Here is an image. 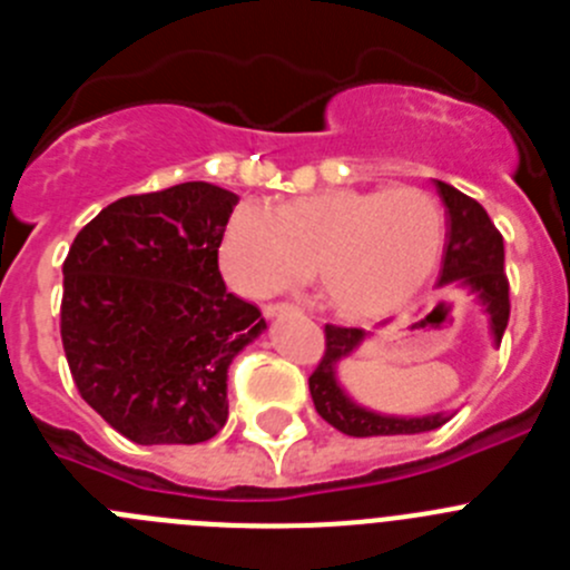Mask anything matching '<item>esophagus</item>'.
<instances>
[{"label": "esophagus", "instance_id": "34e87169", "mask_svg": "<svg viewBox=\"0 0 570 570\" xmlns=\"http://www.w3.org/2000/svg\"><path fill=\"white\" fill-rule=\"evenodd\" d=\"M296 305H288V302H274V305H265V316L268 320H274V316H291L296 314Z\"/></svg>", "mask_w": 570, "mask_h": 570}]
</instances>
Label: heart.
<instances>
[{"mask_svg": "<svg viewBox=\"0 0 570 570\" xmlns=\"http://www.w3.org/2000/svg\"><path fill=\"white\" fill-rule=\"evenodd\" d=\"M445 216L420 188H328L279 210L242 203L225 225L219 259L242 294L299 285L316 265L322 296L354 320L405 308L436 274Z\"/></svg>", "mask_w": 570, "mask_h": 570, "instance_id": "1", "label": "heart"}]
</instances>
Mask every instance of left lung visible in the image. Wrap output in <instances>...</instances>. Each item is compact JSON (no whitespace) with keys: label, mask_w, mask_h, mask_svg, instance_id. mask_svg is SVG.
Returning <instances> with one entry per match:
<instances>
[{"label":"left lung","mask_w":570,"mask_h":570,"mask_svg":"<svg viewBox=\"0 0 570 570\" xmlns=\"http://www.w3.org/2000/svg\"><path fill=\"white\" fill-rule=\"evenodd\" d=\"M436 194L445 205L448 230L445 250H442V271L436 288H456L476 296L482 311L488 314L493 345H500L511 316L505 276V245L502 234L493 228L491 216L485 214L476 199L456 190L454 185L434 179ZM362 328H340L325 325V356L311 374V396L316 414L347 436H394V434H425L445 425L454 414H425V416H391L376 414L371 407L360 405L347 396L340 385V362L351 356L365 342Z\"/></svg>","instance_id":"1"}]
</instances>
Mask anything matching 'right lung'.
Returning <instances> with one entry per match:
<instances>
[{
    "label": "right lung",
    "instance_id": "add662e5",
    "mask_svg": "<svg viewBox=\"0 0 570 570\" xmlns=\"http://www.w3.org/2000/svg\"><path fill=\"white\" fill-rule=\"evenodd\" d=\"M239 196L210 183L122 196L62 265V345L79 394L136 445H196L228 420V367L268 328L228 294L219 245Z\"/></svg>",
    "mask_w": 570,
    "mask_h": 570
}]
</instances>
